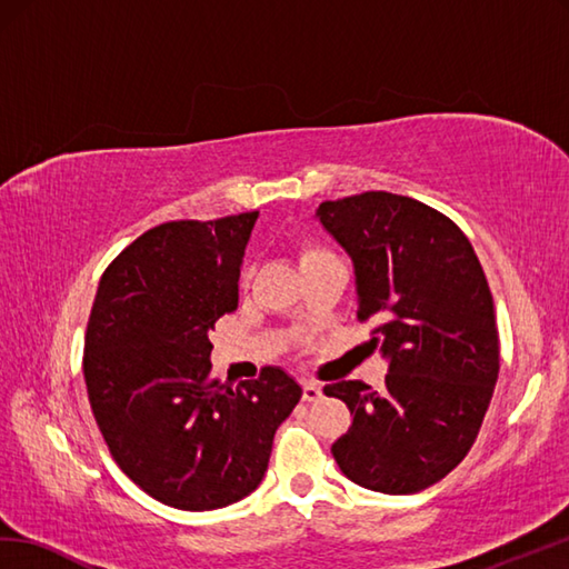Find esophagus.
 <instances>
[{"label":"esophagus","instance_id":"34e87169","mask_svg":"<svg viewBox=\"0 0 569 569\" xmlns=\"http://www.w3.org/2000/svg\"><path fill=\"white\" fill-rule=\"evenodd\" d=\"M322 398V388L317 382H302V400L306 402H317Z\"/></svg>","mask_w":569,"mask_h":569}]
</instances>
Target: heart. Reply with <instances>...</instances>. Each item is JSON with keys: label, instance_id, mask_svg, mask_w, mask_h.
<instances>
[{"label": "heart", "instance_id": "b5f03b06", "mask_svg": "<svg viewBox=\"0 0 569 569\" xmlns=\"http://www.w3.org/2000/svg\"><path fill=\"white\" fill-rule=\"evenodd\" d=\"M322 254H329V252H325V249H320V247H302L300 249V267L317 257H322Z\"/></svg>", "mask_w": 569, "mask_h": 569}]
</instances>
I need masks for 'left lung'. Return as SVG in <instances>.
Segmentation results:
<instances>
[{"mask_svg":"<svg viewBox=\"0 0 569 569\" xmlns=\"http://www.w3.org/2000/svg\"><path fill=\"white\" fill-rule=\"evenodd\" d=\"M353 261L359 320L388 359L386 388L325 386L351 427L332 443L341 472L386 495H415L468 456L499 376L495 302L468 237L409 196L366 191L317 208Z\"/></svg>","mask_w":569,"mask_h":569,"instance_id":"obj_1","label":"left lung"}]
</instances>
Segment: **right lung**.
<instances>
[{"instance_id":"add662e5","label":"right lung","mask_w":569,"mask_h":569,"mask_svg":"<svg viewBox=\"0 0 569 569\" xmlns=\"http://www.w3.org/2000/svg\"><path fill=\"white\" fill-rule=\"evenodd\" d=\"M257 218L157 224L99 281L84 337L91 412L118 468L167 507L208 511L254 492L302 395L271 366L237 388L210 376L208 332L237 308Z\"/></svg>"}]
</instances>
